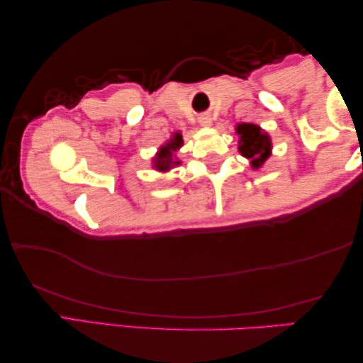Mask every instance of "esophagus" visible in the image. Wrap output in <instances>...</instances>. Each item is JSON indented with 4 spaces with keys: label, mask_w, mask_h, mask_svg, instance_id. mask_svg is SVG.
Returning <instances> with one entry per match:
<instances>
[{
    "label": "esophagus",
    "mask_w": 363,
    "mask_h": 363,
    "mask_svg": "<svg viewBox=\"0 0 363 363\" xmlns=\"http://www.w3.org/2000/svg\"><path fill=\"white\" fill-rule=\"evenodd\" d=\"M199 123L203 127H211L212 125V117L209 116V114H204V116H201L199 117Z\"/></svg>",
    "instance_id": "esophagus-1"
}]
</instances>
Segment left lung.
I'll return each instance as SVG.
<instances>
[{
    "mask_svg": "<svg viewBox=\"0 0 363 363\" xmlns=\"http://www.w3.org/2000/svg\"><path fill=\"white\" fill-rule=\"evenodd\" d=\"M236 135L240 136L238 141V151L242 157L249 159V164L254 170L262 167L267 159L272 156V138L270 135L255 123L241 122L236 123Z\"/></svg>",
    "mask_w": 363,
    "mask_h": 363,
    "instance_id": "1",
    "label": "left lung"
}]
</instances>
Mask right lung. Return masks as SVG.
Listing matches in <instances>:
<instances>
[{
    "mask_svg": "<svg viewBox=\"0 0 363 363\" xmlns=\"http://www.w3.org/2000/svg\"><path fill=\"white\" fill-rule=\"evenodd\" d=\"M183 146V135L180 132H174L170 138L159 147L156 156L152 157V169L157 172H169L174 167H178L182 160H178L175 152Z\"/></svg>",
    "mask_w": 363,
    "mask_h": 363,
    "instance_id": "1",
    "label": "right lung"
}]
</instances>
